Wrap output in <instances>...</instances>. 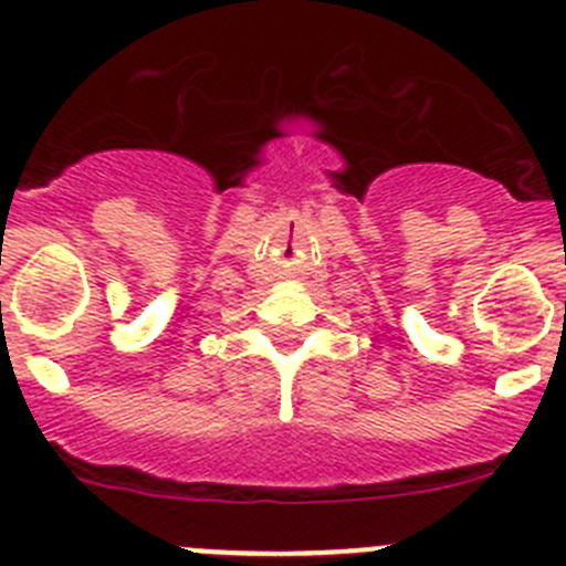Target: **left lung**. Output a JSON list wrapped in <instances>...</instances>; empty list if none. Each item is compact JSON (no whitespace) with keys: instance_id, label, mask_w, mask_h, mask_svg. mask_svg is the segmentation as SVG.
Returning a JSON list of instances; mask_svg holds the SVG:
<instances>
[{"instance_id":"8db88e82","label":"left lung","mask_w":566,"mask_h":566,"mask_svg":"<svg viewBox=\"0 0 566 566\" xmlns=\"http://www.w3.org/2000/svg\"><path fill=\"white\" fill-rule=\"evenodd\" d=\"M564 312H566V304H564Z\"/></svg>"}]
</instances>
